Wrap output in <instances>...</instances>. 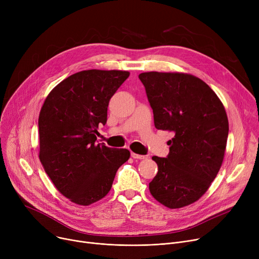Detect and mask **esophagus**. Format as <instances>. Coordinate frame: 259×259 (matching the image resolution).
<instances>
[{
    "instance_id": "1",
    "label": "esophagus",
    "mask_w": 259,
    "mask_h": 259,
    "mask_svg": "<svg viewBox=\"0 0 259 259\" xmlns=\"http://www.w3.org/2000/svg\"><path fill=\"white\" fill-rule=\"evenodd\" d=\"M131 156H132L133 158H137V159H145V158H147L146 155H141V154L134 153V152H131Z\"/></svg>"
}]
</instances>
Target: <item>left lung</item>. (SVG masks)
Instances as JSON below:
<instances>
[{
    "mask_svg": "<svg viewBox=\"0 0 259 259\" xmlns=\"http://www.w3.org/2000/svg\"><path fill=\"white\" fill-rule=\"evenodd\" d=\"M139 77L155 128L174 133L168 156L152 157L158 171L149 190L167 208L191 205L208 191L223 165L229 133L225 107L205 81L192 74L150 71Z\"/></svg>",
    "mask_w": 259,
    "mask_h": 259,
    "instance_id": "8db88e82",
    "label": "left lung"
}]
</instances>
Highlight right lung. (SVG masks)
I'll list each match as a JSON object with an SVG mask.
<instances>
[{
  "mask_svg": "<svg viewBox=\"0 0 259 259\" xmlns=\"http://www.w3.org/2000/svg\"><path fill=\"white\" fill-rule=\"evenodd\" d=\"M129 75L122 70L76 72L50 91L40 109L39 160L58 191L76 205L105 197L130 157L127 149L95 144L109 101Z\"/></svg>",
  "mask_w": 259,
  "mask_h": 259,
  "instance_id": "right-lung-1",
  "label": "right lung"
}]
</instances>
